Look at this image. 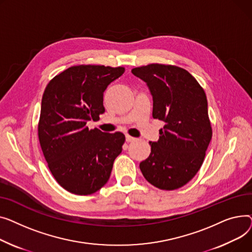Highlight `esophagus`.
Returning <instances> with one entry per match:
<instances>
[{"mask_svg": "<svg viewBox=\"0 0 252 252\" xmlns=\"http://www.w3.org/2000/svg\"><path fill=\"white\" fill-rule=\"evenodd\" d=\"M134 140H135L134 137H132L130 135H126V141L127 142H132V141H134Z\"/></svg>", "mask_w": 252, "mask_h": 252, "instance_id": "esophagus-1", "label": "esophagus"}]
</instances>
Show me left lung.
<instances>
[{
	"label": "left lung",
	"instance_id": "1",
	"mask_svg": "<svg viewBox=\"0 0 252 252\" xmlns=\"http://www.w3.org/2000/svg\"><path fill=\"white\" fill-rule=\"evenodd\" d=\"M131 72L150 88L154 119L165 122L158 140L150 142L152 152L140 162L141 173L159 189H178L196 175L212 139L205 93L188 71L177 66L150 64Z\"/></svg>",
	"mask_w": 252,
	"mask_h": 252
}]
</instances>
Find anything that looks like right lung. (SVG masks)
<instances>
[{
  "label": "right lung",
  "instance_id": "right-lung-1",
  "mask_svg": "<svg viewBox=\"0 0 252 252\" xmlns=\"http://www.w3.org/2000/svg\"><path fill=\"white\" fill-rule=\"evenodd\" d=\"M124 67L72 66L58 74L44 90L38 139L49 169L64 189L93 194L105 185L125 135L88 129L105 113L103 92L124 73Z\"/></svg>",
  "mask_w": 252,
  "mask_h": 252
}]
</instances>
